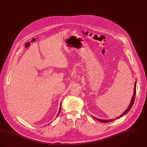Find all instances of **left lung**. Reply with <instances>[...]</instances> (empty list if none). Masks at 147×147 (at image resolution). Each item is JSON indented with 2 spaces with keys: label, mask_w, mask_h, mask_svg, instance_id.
Returning <instances> with one entry per match:
<instances>
[{
  "label": "left lung",
  "mask_w": 147,
  "mask_h": 147,
  "mask_svg": "<svg viewBox=\"0 0 147 147\" xmlns=\"http://www.w3.org/2000/svg\"><path fill=\"white\" fill-rule=\"evenodd\" d=\"M136 83H137V82H135V87H134V95L132 96V98L131 100V102H130V103H129V107L127 108V109L125 112H123V114H121V115L120 117H116V119L123 117L124 115H125L127 113H128V112H129V110L131 109V108H132V107L133 106L134 103V101H135V99L136 94ZM94 117L95 119H97V120L100 121V122H102V123H109V122H110V121H113L114 120H115V119H112V120H101V119H97V118H96V117Z\"/></svg>",
  "instance_id": "obj_1"
}]
</instances>
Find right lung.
I'll return each instance as SVG.
<instances>
[{
    "mask_svg": "<svg viewBox=\"0 0 147 147\" xmlns=\"http://www.w3.org/2000/svg\"><path fill=\"white\" fill-rule=\"evenodd\" d=\"M61 105L60 106V108H59V113H58V115H59V113H60V111H61Z\"/></svg>",
    "mask_w": 147,
    "mask_h": 147,
    "instance_id": "right-lung-1",
    "label": "right lung"
}]
</instances>
